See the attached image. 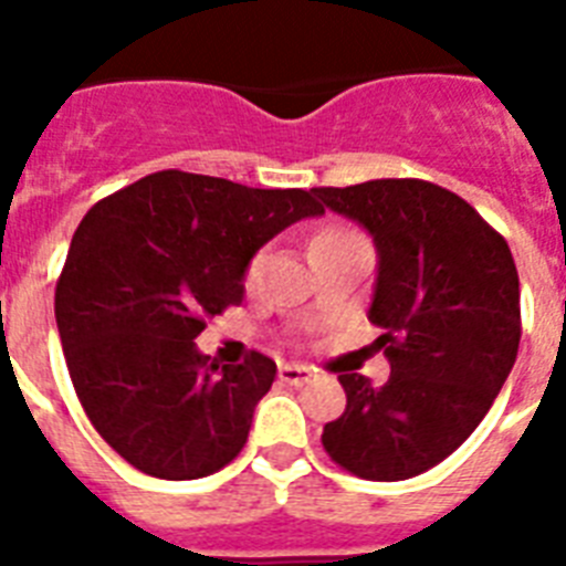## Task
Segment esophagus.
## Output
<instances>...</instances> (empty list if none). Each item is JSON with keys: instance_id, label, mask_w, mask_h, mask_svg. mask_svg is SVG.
Returning <instances> with one entry per match:
<instances>
[{"instance_id": "1", "label": "esophagus", "mask_w": 566, "mask_h": 566, "mask_svg": "<svg viewBox=\"0 0 566 566\" xmlns=\"http://www.w3.org/2000/svg\"><path fill=\"white\" fill-rule=\"evenodd\" d=\"M279 378H282L284 385L302 387L308 385L311 378H314V373H311L308 367H300V364H282V367H279Z\"/></svg>"}]
</instances>
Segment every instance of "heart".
I'll return each instance as SVG.
<instances>
[{"label":"heart","mask_w":566,"mask_h":566,"mask_svg":"<svg viewBox=\"0 0 566 566\" xmlns=\"http://www.w3.org/2000/svg\"><path fill=\"white\" fill-rule=\"evenodd\" d=\"M332 234H344V229H323L314 240H319V238H332Z\"/></svg>","instance_id":"heart-1"}]
</instances>
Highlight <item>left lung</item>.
<instances>
[{"label":"left lung","mask_w":566,"mask_h":566,"mask_svg":"<svg viewBox=\"0 0 566 566\" xmlns=\"http://www.w3.org/2000/svg\"><path fill=\"white\" fill-rule=\"evenodd\" d=\"M378 249L370 323L387 385L340 373L346 411L323 449L367 482H402L464 443L505 385L520 335V279L500 231L452 190L422 179L314 188Z\"/></svg>","instance_id":"8db88e82"}]
</instances>
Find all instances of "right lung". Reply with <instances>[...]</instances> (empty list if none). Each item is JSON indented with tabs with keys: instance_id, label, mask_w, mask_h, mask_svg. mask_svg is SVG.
I'll list each match as a JSON object with an SVG mask.
<instances>
[{
	"instance_id": "obj_1",
	"label": "right lung",
	"mask_w": 566,
	"mask_h": 566,
	"mask_svg": "<svg viewBox=\"0 0 566 566\" xmlns=\"http://www.w3.org/2000/svg\"><path fill=\"white\" fill-rule=\"evenodd\" d=\"M308 190H261L161 170L84 213L55 284L66 370L87 420L155 479H202L247 447L275 361H208L196 337L243 302L266 240L319 213Z\"/></svg>"
}]
</instances>
